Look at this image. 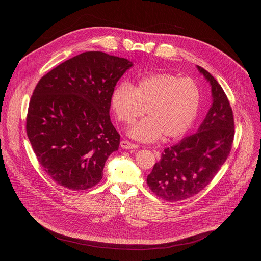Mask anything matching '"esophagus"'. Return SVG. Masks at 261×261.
<instances>
[{
	"mask_svg": "<svg viewBox=\"0 0 261 261\" xmlns=\"http://www.w3.org/2000/svg\"><path fill=\"white\" fill-rule=\"evenodd\" d=\"M121 147L126 148V150H131V148H133V150H135V148H137V144L132 143V142H130V141L124 139V140L121 141Z\"/></svg>",
	"mask_w": 261,
	"mask_h": 261,
	"instance_id": "obj_1",
	"label": "esophagus"
}]
</instances>
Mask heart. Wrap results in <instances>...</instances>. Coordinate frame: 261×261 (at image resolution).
<instances>
[{
    "instance_id": "1",
    "label": "heart",
    "mask_w": 261,
    "mask_h": 261,
    "mask_svg": "<svg viewBox=\"0 0 261 261\" xmlns=\"http://www.w3.org/2000/svg\"><path fill=\"white\" fill-rule=\"evenodd\" d=\"M201 101L198 85L191 79L171 73H156L138 81L134 88L127 82L110 93V104L118 120L132 124L144 114L146 119L128 130L139 141L151 142L182 136L194 123Z\"/></svg>"
}]
</instances>
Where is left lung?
<instances>
[{"label":"left lung","mask_w":261,"mask_h":261,"mask_svg":"<svg viewBox=\"0 0 261 261\" xmlns=\"http://www.w3.org/2000/svg\"><path fill=\"white\" fill-rule=\"evenodd\" d=\"M211 86L212 105L196 133L166 147L146 182L164 200L174 202L199 193L226 161L234 136L232 109L222 87L196 66Z\"/></svg>","instance_id":"left-lung-1"}]
</instances>
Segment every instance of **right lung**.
Listing matches in <instances>:
<instances>
[{
	"mask_svg": "<svg viewBox=\"0 0 261 261\" xmlns=\"http://www.w3.org/2000/svg\"><path fill=\"white\" fill-rule=\"evenodd\" d=\"M133 67L127 59L87 51L62 63L37 84L27 134L43 170L60 186L80 191L103 176L120 134L110 121V93Z\"/></svg>",
	"mask_w": 261,
	"mask_h": 261,
	"instance_id": "1",
	"label": "right lung"
}]
</instances>
